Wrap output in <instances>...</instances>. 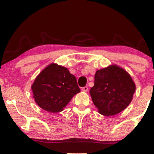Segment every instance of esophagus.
I'll list each match as a JSON object with an SVG mask.
<instances>
[{
    "mask_svg": "<svg viewBox=\"0 0 154 154\" xmlns=\"http://www.w3.org/2000/svg\"><path fill=\"white\" fill-rule=\"evenodd\" d=\"M82 90V91H83V92H87V91L88 90V88L87 86L83 87Z\"/></svg>",
    "mask_w": 154,
    "mask_h": 154,
    "instance_id": "1",
    "label": "esophagus"
}]
</instances>
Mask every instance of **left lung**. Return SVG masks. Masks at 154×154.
<instances>
[{"label":"left lung","mask_w":154,"mask_h":154,"mask_svg":"<svg viewBox=\"0 0 154 154\" xmlns=\"http://www.w3.org/2000/svg\"><path fill=\"white\" fill-rule=\"evenodd\" d=\"M136 90L132 77L117 65L98 70L90 94L98 112L105 116L120 113L128 106Z\"/></svg>","instance_id":"obj_1"}]
</instances>
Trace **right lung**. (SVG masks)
<instances>
[{
  "instance_id": "right-lung-1",
  "label": "right lung",
  "mask_w": 154,
  "mask_h": 154,
  "mask_svg": "<svg viewBox=\"0 0 154 154\" xmlns=\"http://www.w3.org/2000/svg\"><path fill=\"white\" fill-rule=\"evenodd\" d=\"M36 103L50 113L60 112L80 92L77 79L66 68L52 63L45 68L32 85Z\"/></svg>"
}]
</instances>
